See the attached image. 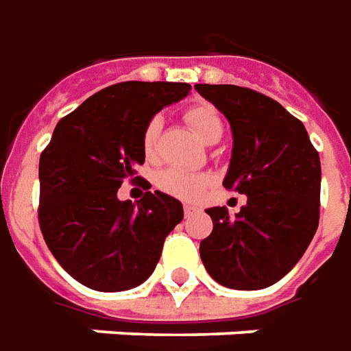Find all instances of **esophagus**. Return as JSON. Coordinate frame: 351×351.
<instances>
[{
  "instance_id": "esophagus-1",
  "label": "esophagus",
  "mask_w": 351,
  "mask_h": 351,
  "mask_svg": "<svg viewBox=\"0 0 351 351\" xmlns=\"http://www.w3.org/2000/svg\"><path fill=\"white\" fill-rule=\"evenodd\" d=\"M183 211H185V217H191V215H195L196 211H198V208H196V206H193V204H185Z\"/></svg>"
}]
</instances>
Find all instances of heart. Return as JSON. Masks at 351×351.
I'll return each mask as SVG.
<instances>
[{
	"mask_svg": "<svg viewBox=\"0 0 351 351\" xmlns=\"http://www.w3.org/2000/svg\"><path fill=\"white\" fill-rule=\"evenodd\" d=\"M185 119L204 143L213 145L221 140L223 119L215 108H211L208 104H200V106L189 109L185 113ZM160 130H162V119L158 115L153 117L145 124L143 134H141V149H143L145 156L155 155ZM208 183H210V178L206 173H193V171L180 170V168H166L156 176L158 187L170 195L180 196V198H196Z\"/></svg>",
	"mask_w": 351,
	"mask_h": 351,
	"instance_id": "heart-1",
	"label": "heart"
}]
</instances>
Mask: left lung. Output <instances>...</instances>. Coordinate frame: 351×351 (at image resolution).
<instances>
[{
  "label": "left lung",
  "instance_id": "left-lung-1",
  "mask_svg": "<svg viewBox=\"0 0 351 351\" xmlns=\"http://www.w3.org/2000/svg\"><path fill=\"white\" fill-rule=\"evenodd\" d=\"M227 117L232 153L223 187L247 196L234 217L208 208L200 242L208 274L228 289H265L304 255L319 223L322 164L299 119L268 96L236 84H195Z\"/></svg>",
  "mask_w": 351,
  "mask_h": 351
}]
</instances>
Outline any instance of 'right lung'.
I'll return each instance as SVG.
<instances>
[{
	"label": "right lung",
	"instance_id": "1",
	"mask_svg": "<svg viewBox=\"0 0 351 351\" xmlns=\"http://www.w3.org/2000/svg\"><path fill=\"white\" fill-rule=\"evenodd\" d=\"M187 83L128 81L108 86L64 117L39 158V227L60 267L94 291L138 287L153 274L183 204L155 191L119 200L124 180L145 162L141 134Z\"/></svg>",
	"mask_w": 351,
	"mask_h": 351
}]
</instances>
